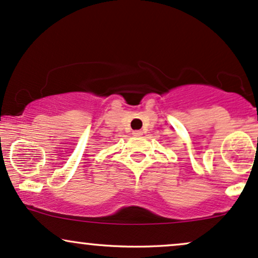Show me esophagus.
Here are the masks:
<instances>
[{
    "instance_id": "obj_1",
    "label": "esophagus",
    "mask_w": 258,
    "mask_h": 258,
    "mask_svg": "<svg viewBox=\"0 0 258 258\" xmlns=\"http://www.w3.org/2000/svg\"><path fill=\"white\" fill-rule=\"evenodd\" d=\"M142 134H144L142 130H134V132H133V135L136 136V138H139V136H141Z\"/></svg>"
}]
</instances>
